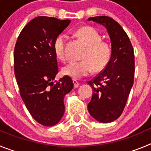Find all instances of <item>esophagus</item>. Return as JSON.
<instances>
[{"label":"esophagus","mask_w":151,"mask_h":151,"mask_svg":"<svg viewBox=\"0 0 151 151\" xmlns=\"http://www.w3.org/2000/svg\"><path fill=\"white\" fill-rule=\"evenodd\" d=\"M73 84H74V88H77L79 86V82H78V81H77V80H76V79H73Z\"/></svg>","instance_id":"obj_1"}]
</instances>
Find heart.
<instances>
[{"instance_id":"b5f03b06","label":"heart","mask_w":151,"mask_h":151,"mask_svg":"<svg viewBox=\"0 0 151 151\" xmlns=\"http://www.w3.org/2000/svg\"><path fill=\"white\" fill-rule=\"evenodd\" d=\"M75 35L86 45L82 55L83 60L70 62L62 69L63 74L74 79H79L88 76L94 70L102 71L107 66L112 56L111 45L102 40L100 32L92 26H82L77 29ZM67 36L60 35L54 40V51L56 57L61 61H66V45Z\"/></svg>"}]
</instances>
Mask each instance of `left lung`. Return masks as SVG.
I'll return each instance as SVG.
<instances>
[{"label":"left lung","instance_id":"8db88e82","mask_svg":"<svg viewBox=\"0 0 151 151\" xmlns=\"http://www.w3.org/2000/svg\"><path fill=\"white\" fill-rule=\"evenodd\" d=\"M106 29L111 41L112 56L102 72L88 84L93 94L88 110L93 118L108 123L120 116L134 82V55L130 40L122 26L105 16L91 17Z\"/></svg>","mask_w":151,"mask_h":151}]
</instances>
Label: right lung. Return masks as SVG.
<instances>
[{
  "label": "right lung",
  "instance_id": "right-lung-1",
  "mask_svg": "<svg viewBox=\"0 0 151 151\" xmlns=\"http://www.w3.org/2000/svg\"><path fill=\"white\" fill-rule=\"evenodd\" d=\"M70 22L35 17L21 31L14 48V73L20 96L35 120L45 126L60 122L65 111L64 97L73 88V80L66 76L54 82L58 73L54 40Z\"/></svg>",
  "mask_w": 151,
  "mask_h": 151
}]
</instances>
